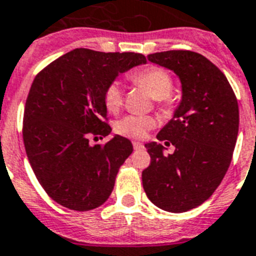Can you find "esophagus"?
<instances>
[{"instance_id": "1", "label": "esophagus", "mask_w": 256, "mask_h": 256, "mask_svg": "<svg viewBox=\"0 0 256 256\" xmlns=\"http://www.w3.org/2000/svg\"><path fill=\"white\" fill-rule=\"evenodd\" d=\"M132 147H134V150H136V151H138V150H142V148H144V146L140 142L134 140V142H132Z\"/></svg>"}]
</instances>
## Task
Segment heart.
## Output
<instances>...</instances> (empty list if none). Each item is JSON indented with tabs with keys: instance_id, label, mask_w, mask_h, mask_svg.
<instances>
[{
	"instance_id": "1",
	"label": "heart",
	"mask_w": 256,
	"mask_h": 256,
	"mask_svg": "<svg viewBox=\"0 0 256 256\" xmlns=\"http://www.w3.org/2000/svg\"><path fill=\"white\" fill-rule=\"evenodd\" d=\"M130 80L136 86L146 88L148 94L156 98L158 105L162 109H169L173 105L172 91L174 82L165 68L150 66L136 72L130 76ZM104 105L109 113H117L124 105V90L118 82H113L104 91ZM156 126V120L152 116H126L116 124V132L128 138H143L150 130Z\"/></svg>"
}]
</instances>
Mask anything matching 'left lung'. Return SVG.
I'll return each mask as SVG.
<instances>
[{
  "mask_svg": "<svg viewBox=\"0 0 256 256\" xmlns=\"http://www.w3.org/2000/svg\"><path fill=\"white\" fill-rule=\"evenodd\" d=\"M147 58L178 75L182 100L158 134L174 152L165 156L161 144H146L151 164L142 182L156 207L181 214L204 203L222 181L237 142L238 102L224 72L204 56L166 50Z\"/></svg>",
  "mask_w": 256,
  "mask_h": 256,
  "instance_id": "left-lung-1",
  "label": "left lung"
}]
</instances>
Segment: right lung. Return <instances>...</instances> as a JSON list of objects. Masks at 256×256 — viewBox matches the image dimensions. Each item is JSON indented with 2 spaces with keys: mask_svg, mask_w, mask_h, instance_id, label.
<instances>
[{
  "mask_svg": "<svg viewBox=\"0 0 256 256\" xmlns=\"http://www.w3.org/2000/svg\"><path fill=\"white\" fill-rule=\"evenodd\" d=\"M146 64L139 53H102L78 48L50 62L36 75L26 100L23 142L27 158L45 192L74 211H90L106 202L116 176L132 154L128 139L108 143L104 91L118 74Z\"/></svg>",
  "mask_w": 256,
  "mask_h": 256,
  "instance_id": "add662e5",
  "label": "right lung"
}]
</instances>
